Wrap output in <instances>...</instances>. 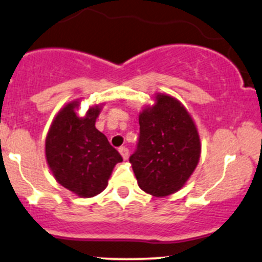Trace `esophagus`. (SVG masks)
Segmentation results:
<instances>
[{"mask_svg":"<svg viewBox=\"0 0 262 262\" xmlns=\"http://www.w3.org/2000/svg\"><path fill=\"white\" fill-rule=\"evenodd\" d=\"M119 151H120L121 156H122V159H123V160H127V157H128V150H127V147H125V146H122V147L119 148Z\"/></svg>","mask_w":262,"mask_h":262,"instance_id":"1","label":"esophagus"}]
</instances>
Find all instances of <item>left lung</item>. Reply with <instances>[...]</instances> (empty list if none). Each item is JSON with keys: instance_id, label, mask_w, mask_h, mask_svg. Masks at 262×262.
<instances>
[{"instance_id": "left-lung-1", "label": "left lung", "mask_w": 262, "mask_h": 262, "mask_svg": "<svg viewBox=\"0 0 262 262\" xmlns=\"http://www.w3.org/2000/svg\"><path fill=\"white\" fill-rule=\"evenodd\" d=\"M136 151L130 156L137 184L156 198L176 192L198 166L201 152L198 128L186 108L167 95L140 114Z\"/></svg>"}]
</instances>
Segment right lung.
<instances>
[{"label":"right lung","instance_id":"obj_1","mask_svg":"<svg viewBox=\"0 0 262 262\" xmlns=\"http://www.w3.org/2000/svg\"><path fill=\"white\" fill-rule=\"evenodd\" d=\"M77 106L69 103L53 120L46 137V159L58 184L80 198H92L105 190L122 157L95 127L101 108L90 107L85 117H78Z\"/></svg>","mask_w":262,"mask_h":262}]
</instances>
